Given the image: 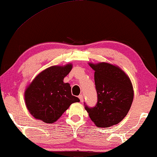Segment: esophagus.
<instances>
[{
    "label": "esophagus",
    "instance_id": "obj_1",
    "mask_svg": "<svg viewBox=\"0 0 157 157\" xmlns=\"http://www.w3.org/2000/svg\"><path fill=\"white\" fill-rule=\"evenodd\" d=\"M79 100H80V101L82 102H83V101H84V97H83V95L82 94H81V95H79Z\"/></svg>",
    "mask_w": 157,
    "mask_h": 157
}]
</instances>
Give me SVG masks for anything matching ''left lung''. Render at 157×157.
Instances as JSON below:
<instances>
[{
  "instance_id": "1",
  "label": "left lung",
  "mask_w": 157,
  "mask_h": 157,
  "mask_svg": "<svg viewBox=\"0 0 157 157\" xmlns=\"http://www.w3.org/2000/svg\"><path fill=\"white\" fill-rule=\"evenodd\" d=\"M89 65L95 71L98 102L94 107L85 105V109L97 127L115 125L126 116L132 106L134 90L131 80L115 65L106 62Z\"/></svg>"
}]
</instances>
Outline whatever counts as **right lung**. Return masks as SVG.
Returning <instances> with one entry per match:
<instances>
[{
  "label": "right lung",
  "mask_w": 157,
  "mask_h": 157,
  "mask_svg": "<svg viewBox=\"0 0 157 157\" xmlns=\"http://www.w3.org/2000/svg\"><path fill=\"white\" fill-rule=\"evenodd\" d=\"M72 67V63L50 66L38 74L27 86L25 105L34 118L53 123L72 103L79 102L78 98L71 94L70 84L63 82Z\"/></svg>",
  "instance_id": "1"
}]
</instances>
